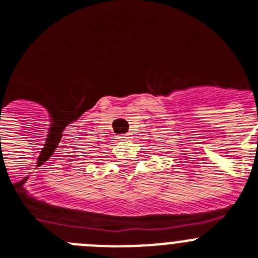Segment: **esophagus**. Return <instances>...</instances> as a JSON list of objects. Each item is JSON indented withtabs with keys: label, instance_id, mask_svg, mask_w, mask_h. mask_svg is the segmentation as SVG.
<instances>
[{
	"label": "esophagus",
	"instance_id": "1",
	"mask_svg": "<svg viewBox=\"0 0 258 258\" xmlns=\"http://www.w3.org/2000/svg\"><path fill=\"white\" fill-rule=\"evenodd\" d=\"M131 138H132V133H126V134H122V136L117 137L118 141H126V140H131Z\"/></svg>",
	"mask_w": 258,
	"mask_h": 258
}]
</instances>
